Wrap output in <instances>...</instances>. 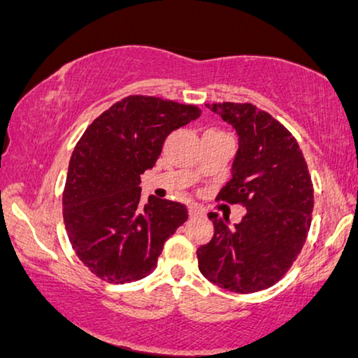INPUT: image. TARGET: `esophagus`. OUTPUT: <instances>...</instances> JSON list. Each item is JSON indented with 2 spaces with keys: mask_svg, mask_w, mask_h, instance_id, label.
Returning <instances> with one entry per match:
<instances>
[{
  "mask_svg": "<svg viewBox=\"0 0 358 358\" xmlns=\"http://www.w3.org/2000/svg\"><path fill=\"white\" fill-rule=\"evenodd\" d=\"M189 215H191V217L202 215V210H199V209H197V207H194V206H191V207H189Z\"/></svg>",
  "mask_w": 358,
  "mask_h": 358,
  "instance_id": "obj_1",
  "label": "esophagus"
}]
</instances>
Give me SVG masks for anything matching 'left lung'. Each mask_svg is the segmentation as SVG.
<instances>
[{
  "mask_svg": "<svg viewBox=\"0 0 358 358\" xmlns=\"http://www.w3.org/2000/svg\"><path fill=\"white\" fill-rule=\"evenodd\" d=\"M238 133L231 180L217 199L248 212L230 220L209 213L213 238L197 249L201 273L223 289L249 294L278 282L294 264L312 223L313 185L296 138L254 104H206Z\"/></svg>",
  "mask_w": 358,
  "mask_h": 358,
  "instance_id": "8db88e82",
  "label": "left lung"
}]
</instances>
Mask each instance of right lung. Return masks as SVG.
<instances>
[{"instance_id": "right-lung-1", "label": "right lung", "mask_w": 358, "mask_h": 358, "mask_svg": "<svg viewBox=\"0 0 358 358\" xmlns=\"http://www.w3.org/2000/svg\"><path fill=\"white\" fill-rule=\"evenodd\" d=\"M201 115L191 104L133 94L93 120L73 149L62 215L77 257L98 278L125 285L152 273L164 244L188 220L180 202L151 196L141 175L165 138Z\"/></svg>"}]
</instances>
